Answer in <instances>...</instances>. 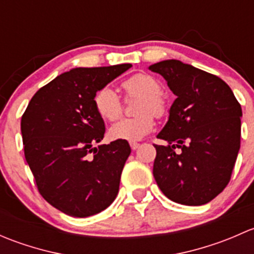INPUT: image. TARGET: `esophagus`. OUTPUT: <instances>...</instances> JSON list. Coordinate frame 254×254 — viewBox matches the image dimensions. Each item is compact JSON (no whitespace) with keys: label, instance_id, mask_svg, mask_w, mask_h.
Masks as SVG:
<instances>
[{"label":"esophagus","instance_id":"obj_1","mask_svg":"<svg viewBox=\"0 0 254 254\" xmlns=\"http://www.w3.org/2000/svg\"><path fill=\"white\" fill-rule=\"evenodd\" d=\"M130 147H131V150H137V148L140 147V143L137 142H130Z\"/></svg>","mask_w":254,"mask_h":254}]
</instances>
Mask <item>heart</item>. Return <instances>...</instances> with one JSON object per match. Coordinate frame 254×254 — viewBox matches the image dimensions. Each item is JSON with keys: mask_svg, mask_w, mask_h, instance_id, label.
I'll return each instance as SVG.
<instances>
[{"mask_svg": "<svg viewBox=\"0 0 254 254\" xmlns=\"http://www.w3.org/2000/svg\"><path fill=\"white\" fill-rule=\"evenodd\" d=\"M127 98L139 97L135 118L123 119L109 129V136L113 140L135 142L140 141L152 131L155 118L162 117L166 113V102L163 99L162 87L153 76L148 73H135L122 83ZM94 108L99 117L108 122H114L122 115L123 103L117 92L111 87H102L96 92L93 98Z\"/></svg>", "mask_w": 254, "mask_h": 254, "instance_id": "obj_1", "label": "heart"}]
</instances>
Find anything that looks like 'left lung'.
I'll return each mask as SVG.
<instances>
[{"label":"left lung","instance_id":"8db88e82","mask_svg":"<svg viewBox=\"0 0 254 254\" xmlns=\"http://www.w3.org/2000/svg\"><path fill=\"white\" fill-rule=\"evenodd\" d=\"M148 68L160 73L177 96L157 135L168 145H155L156 183L178 204L209 203L231 179L241 143L240 103L226 82L179 60Z\"/></svg>","mask_w":254,"mask_h":254}]
</instances>
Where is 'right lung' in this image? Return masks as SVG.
Masks as SVG:
<instances>
[{
  "mask_svg": "<svg viewBox=\"0 0 254 254\" xmlns=\"http://www.w3.org/2000/svg\"><path fill=\"white\" fill-rule=\"evenodd\" d=\"M131 67H77L61 73L33 96L20 122L24 156L43 198L60 211L87 217L117 198L127 141L103 140L106 127L94 94Z\"/></svg>",
  "mask_w": 254,
  "mask_h": 254,
  "instance_id": "add662e5",
  "label": "right lung"
}]
</instances>
